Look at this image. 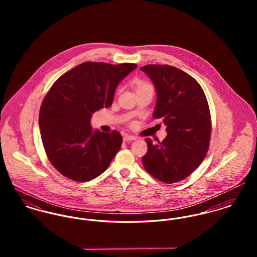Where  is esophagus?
I'll return each instance as SVG.
<instances>
[{"label": "esophagus", "instance_id": "obj_1", "mask_svg": "<svg viewBox=\"0 0 257 257\" xmlns=\"http://www.w3.org/2000/svg\"><path fill=\"white\" fill-rule=\"evenodd\" d=\"M137 138L134 136H130V135H124L123 136V141L124 142H132V141H136Z\"/></svg>", "mask_w": 257, "mask_h": 257}]
</instances>
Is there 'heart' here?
Listing matches in <instances>:
<instances>
[{
    "label": "heart",
    "instance_id": "1",
    "mask_svg": "<svg viewBox=\"0 0 257 257\" xmlns=\"http://www.w3.org/2000/svg\"><path fill=\"white\" fill-rule=\"evenodd\" d=\"M147 87H151V85H149L148 83H146V82H141L138 86V90L142 89V88H147Z\"/></svg>",
    "mask_w": 257,
    "mask_h": 257
}]
</instances>
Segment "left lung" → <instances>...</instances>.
<instances>
[{
	"label": "left lung",
	"mask_w": 257,
	"mask_h": 257,
	"mask_svg": "<svg viewBox=\"0 0 257 257\" xmlns=\"http://www.w3.org/2000/svg\"><path fill=\"white\" fill-rule=\"evenodd\" d=\"M157 92L153 118L161 119L168 136L153 144L147 139L143 164L155 179L166 184L187 178L207 155L212 119L201 85L189 74L170 65L143 66Z\"/></svg>",
	"instance_id": "left-lung-1"
}]
</instances>
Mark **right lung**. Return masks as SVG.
Wrapping results in <instances>:
<instances>
[{
  "instance_id": "1",
  "label": "right lung",
  "mask_w": 257,
  "mask_h": 257,
  "mask_svg": "<svg viewBox=\"0 0 257 257\" xmlns=\"http://www.w3.org/2000/svg\"><path fill=\"white\" fill-rule=\"evenodd\" d=\"M137 67L135 63L84 62L53 83L38 121L46 156L60 174L87 182L109 167L122 138L117 131L93 133L92 113L110 107L117 84Z\"/></svg>"
}]
</instances>
